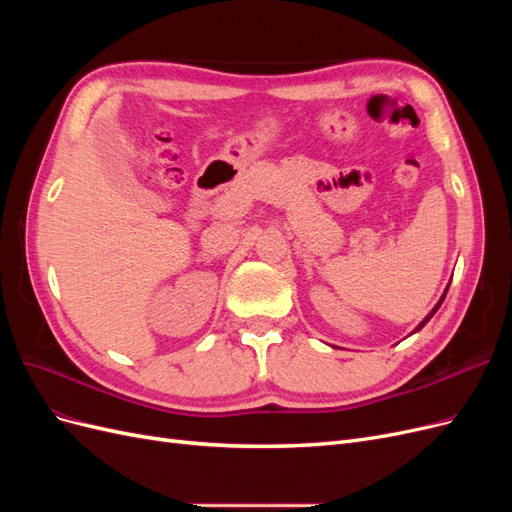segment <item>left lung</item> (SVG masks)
Listing matches in <instances>:
<instances>
[{
    "mask_svg": "<svg viewBox=\"0 0 512 512\" xmlns=\"http://www.w3.org/2000/svg\"><path fill=\"white\" fill-rule=\"evenodd\" d=\"M444 297H446V292H444ZM444 297H442V299H440V303H438V305H436V307H433V309H431V312H429V316H427V318H425V320H423V322H421V324H418V327H416V331H418V329H423V327H425V324H427V322H429V318H431V316H433V314H436V312H438V307H440V305H442V301H444Z\"/></svg>",
    "mask_w": 512,
    "mask_h": 512,
    "instance_id": "8db88e82",
    "label": "left lung"
}]
</instances>
